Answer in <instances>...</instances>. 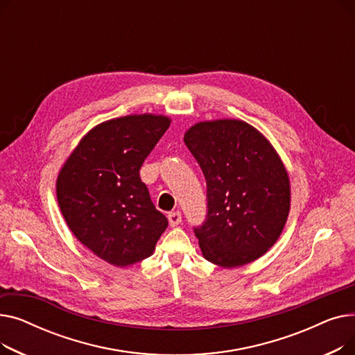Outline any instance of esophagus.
<instances>
[{"mask_svg":"<svg viewBox=\"0 0 355 355\" xmlns=\"http://www.w3.org/2000/svg\"><path fill=\"white\" fill-rule=\"evenodd\" d=\"M168 221H170V226L175 227L182 221V216H181L180 211H173V213L168 214Z\"/></svg>","mask_w":355,"mask_h":355,"instance_id":"34e87169","label":"esophagus"}]
</instances>
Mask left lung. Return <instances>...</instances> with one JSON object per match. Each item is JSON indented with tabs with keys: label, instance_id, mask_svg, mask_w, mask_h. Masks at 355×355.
I'll use <instances>...</instances> for the list:
<instances>
[{
	"label": "left lung",
	"instance_id": "obj_1",
	"mask_svg": "<svg viewBox=\"0 0 355 355\" xmlns=\"http://www.w3.org/2000/svg\"><path fill=\"white\" fill-rule=\"evenodd\" d=\"M184 142L207 184V214L194 227L202 256L223 268L253 262L288 218L291 187L281 158L253 126L234 119L197 123Z\"/></svg>",
	"mask_w": 355,
	"mask_h": 355
}]
</instances>
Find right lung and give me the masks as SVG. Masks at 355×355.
<instances>
[{
    "label": "right lung",
    "instance_id": "1",
    "mask_svg": "<svg viewBox=\"0 0 355 355\" xmlns=\"http://www.w3.org/2000/svg\"><path fill=\"white\" fill-rule=\"evenodd\" d=\"M170 119L132 115L93 128L66 161L58 200L67 226L96 256L115 266L146 259L168 226L139 170Z\"/></svg>",
    "mask_w": 355,
    "mask_h": 355
}]
</instances>
